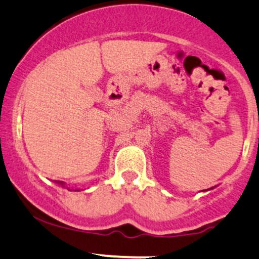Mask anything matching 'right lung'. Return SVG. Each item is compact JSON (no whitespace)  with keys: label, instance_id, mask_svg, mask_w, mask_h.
Masks as SVG:
<instances>
[{"label":"right lung","instance_id":"1","mask_svg":"<svg viewBox=\"0 0 259 259\" xmlns=\"http://www.w3.org/2000/svg\"><path fill=\"white\" fill-rule=\"evenodd\" d=\"M61 184H62V182H61Z\"/></svg>","mask_w":259,"mask_h":259}]
</instances>
